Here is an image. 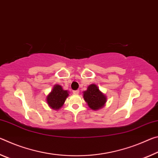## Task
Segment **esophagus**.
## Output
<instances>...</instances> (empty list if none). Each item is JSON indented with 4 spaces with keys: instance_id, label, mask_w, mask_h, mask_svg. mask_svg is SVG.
<instances>
[{
    "instance_id": "1",
    "label": "esophagus",
    "mask_w": 158,
    "mask_h": 158,
    "mask_svg": "<svg viewBox=\"0 0 158 158\" xmlns=\"http://www.w3.org/2000/svg\"><path fill=\"white\" fill-rule=\"evenodd\" d=\"M73 93L74 94H77L79 93V90H73Z\"/></svg>"
}]
</instances>
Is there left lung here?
Instances as JSON below:
<instances>
[{"instance_id":"obj_1","label":"left lung","mask_w":158,"mask_h":158,"mask_svg":"<svg viewBox=\"0 0 158 158\" xmlns=\"http://www.w3.org/2000/svg\"><path fill=\"white\" fill-rule=\"evenodd\" d=\"M83 97L89 107L92 110L102 108L106 102V97L100 91L96 85H90L83 92Z\"/></svg>"}]
</instances>
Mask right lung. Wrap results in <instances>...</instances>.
Segmentation results:
<instances>
[{
  "instance_id": "add662e5",
  "label": "right lung",
  "mask_w": 158,
  "mask_h": 158,
  "mask_svg": "<svg viewBox=\"0 0 158 158\" xmlns=\"http://www.w3.org/2000/svg\"><path fill=\"white\" fill-rule=\"evenodd\" d=\"M68 96L69 93L66 90H64L60 85H56L47 97V102L52 108L57 110L63 106Z\"/></svg>"
}]
</instances>
